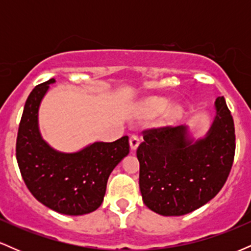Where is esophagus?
I'll list each match as a JSON object with an SVG mask.
<instances>
[{
  "label": "esophagus",
  "instance_id": "1",
  "mask_svg": "<svg viewBox=\"0 0 251 251\" xmlns=\"http://www.w3.org/2000/svg\"><path fill=\"white\" fill-rule=\"evenodd\" d=\"M139 144L140 139L137 134H132L131 137H129V146H131L132 151H135L138 146H139Z\"/></svg>",
  "mask_w": 251,
  "mask_h": 251
}]
</instances>
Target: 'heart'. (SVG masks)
<instances>
[{"label":"heart","mask_w":251,"mask_h":251,"mask_svg":"<svg viewBox=\"0 0 251 251\" xmlns=\"http://www.w3.org/2000/svg\"><path fill=\"white\" fill-rule=\"evenodd\" d=\"M169 105V100L166 98H162V97H153L151 99H149L148 101L145 102V112L146 114L149 116H157V114L162 113V112L168 107ZM180 107L179 106L175 105L172 107H170L169 109H166L164 112L162 122L163 123H169L172 122V120L176 119L180 113Z\"/></svg>","instance_id":"1"}]
</instances>
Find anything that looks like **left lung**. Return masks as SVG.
Wrapping results in <instances>:
<instances>
[{
  "label": "left lung",
  "instance_id": "8db88e82",
  "mask_svg": "<svg viewBox=\"0 0 251 251\" xmlns=\"http://www.w3.org/2000/svg\"><path fill=\"white\" fill-rule=\"evenodd\" d=\"M205 137L186 125L144 131L138 146L139 188L145 205L162 216H183L211 201L226 184L235 155V127L226 99Z\"/></svg>",
  "mask_w": 251,
  "mask_h": 251
}]
</instances>
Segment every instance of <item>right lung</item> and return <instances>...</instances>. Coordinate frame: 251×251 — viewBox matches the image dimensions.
<instances>
[{
    "label": "right lung",
    "mask_w": 251,
    "mask_h": 251,
    "mask_svg": "<svg viewBox=\"0 0 251 251\" xmlns=\"http://www.w3.org/2000/svg\"><path fill=\"white\" fill-rule=\"evenodd\" d=\"M55 80L37 85L25 101L16 159L25 185L40 203L59 214L80 216L101 205L111 172L128 154V137L96 142L73 153L56 151L39 129V108Z\"/></svg>",
    "instance_id": "1"
}]
</instances>
